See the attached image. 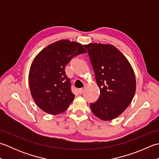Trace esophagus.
Returning a JSON list of instances; mask_svg holds the SVG:
<instances>
[{"label": "esophagus", "mask_w": 159, "mask_h": 159, "mask_svg": "<svg viewBox=\"0 0 159 159\" xmlns=\"http://www.w3.org/2000/svg\"><path fill=\"white\" fill-rule=\"evenodd\" d=\"M78 92H79V93L80 94V95H81V94L84 92V89H83V88L79 89V90H78Z\"/></svg>", "instance_id": "34e87169"}]
</instances>
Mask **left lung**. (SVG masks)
I'll list each match as a JSON object with an SVG mask.
<instances>
[{
  "mask_svg": "<svg viewBox=\"0 0 159 159\" xmlns=\"http://www.w3.org/2000/svg\"><path fill=\"white\" fill-rule=\"evenodd\" d=\"M85 47L100 89V96L90 104L91 109L100 120H113L126 110L134 97L136 79L133 69L113 45L93 43Z\"/></svg>",
  "mask_w": 159,
  "mask_h": 159,
  "instance_id": "obj_1",
  "label": "left lung"
}]
</instances>
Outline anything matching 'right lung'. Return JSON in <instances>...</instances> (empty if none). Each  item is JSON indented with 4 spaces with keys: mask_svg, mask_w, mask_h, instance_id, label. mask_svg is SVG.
I'll return each mask as SVG.
<instances>
[{
    "mask_svg": "<svg viewBox=\"0 0 159 159\" xmlns=\"http://www.w3.org/2000/svg\"><path fill=\"white\" fill-rule=\"evenodd\" d=\"M79 43L61 39L43 49L31 63L29 82L31 96L40 109L51 114L67 109L74 99L65 67L73 57L86 53Z\"/></svg>",
    "mask_w": 159,
    "mask_h": 159,
    "instance_id": "right-lung-1",
    "label": "right lung"
}]
</instances>
